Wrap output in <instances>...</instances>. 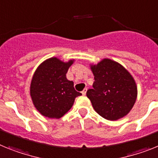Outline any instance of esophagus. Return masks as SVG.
Returning <instances> with one entry per match:
<instances>
[{
  "label": "esophagus",
  "instance_id": "1",
  "mask_svg": "<svg viewBox=\"0 0 158 158\" xmlns=\"http://www.w3.org/2000/svg\"><path fill=\"white\" fill-rule=\"evenodd\" d=\"M87 88H85L84 90H83V91H82V94H83V95H86V93H87Z\"/></svg>",
  "mask_w": 158,
  "mask_h": 158
}]
</instances>
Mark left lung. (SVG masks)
<instances>
[{"label":"left lung","mask_w":158,"mask_h":158,"mask_svg":"<svg viewBox=\"0 0 158 158\" xmlns=\"http://www.w3.org/2000/svg\"><path fill=\"white\" fill-rule=\"evenodd\" d=\"M91 70L94 82L93 88L87 91V96L94 110L110 121L126 116L137 98L136 83L131 75L109 59L91 66Z\"/></svg>","instance_id":"obj_1"}]
</instances>
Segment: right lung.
Segmentation results:
<instances>
[{"mask_svg": "<svg viewBox=\"0 0 158 158\" xmlns=\"http://www.w3.org/2000/svg\"><path fill=\"white\" fill-rule=\"evenodd\" d=\"M73 60L64 63L51 58L41 64L34 74L30 87L33 104L47 118H60L71 108L76 97L81 95L74 83L66 78Z\"/></svg>", "mask_w": 158, "mask_h": 158, "instance_id": "1", "label": "right lung"}]
</instances>
